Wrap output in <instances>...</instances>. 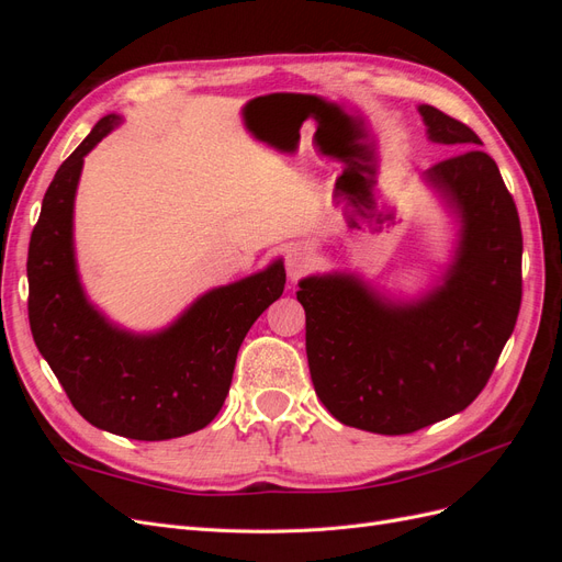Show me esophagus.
<instances>
[{
  "label": "esophagus",
  "mask_w": 562,
  "mask_h": 562,
  "mask_svg": "<svg viewBox=\"0 0 562 562\" xmlns=\"http://www.w3.org/2000/svg\"><path fill=\"white\" fill-rule=\"evenodd\" d=\"M314 262V248L307 241H295L288 244L285 248V271L288 279L297 281L302 274H307Z\"/></svg>",
  "instance_id": "esophagus-1"
}]
</instances>
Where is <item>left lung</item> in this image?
<instances>
[{
  "label": "left lung",
  "instance_id": "left-lung-1",
  "mask_svg": "<svg viewBox=\"0 0 562 562\" xmlns=\"http://www.w3.org/2000/svg\"><path fill=\"white\" fill-rule=\"evenodd\" d=\"M427 138L459 157L419 178L452 217L448 265L417 295L333 269L300 279L316 396L353 429L398 436L462 413L481 394L520 310L522 234L499 168L469 126L417 105Z\"/></svg>",
  "mask_w": 562,
  "mask_h": 562
}]
</instances>
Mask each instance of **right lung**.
I'll use <instances>...</instances> for the list:
<instances>
[{
    "instance_id": "add662e5",
    "label": "right lung",
    "mask_w": 562,
    "mask_h": 562,
    "mask_svg": "<svg viewBox=\"0 0 562 562\" xmlns=\"http://www.w3.org/2000/svg\"><path fill=\"white\" fill-rule=\"evenodd\" d=\"M122 116L100 119L63 161L30 236V328L77 413L93 427L135 440L194 434L215 419L236 353L285 285L283 260L211 288L159 330L119 326L87 295L75 250V199L83 157Z\"/></svg>"
}]
</instances>
